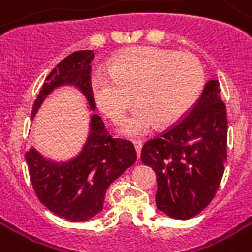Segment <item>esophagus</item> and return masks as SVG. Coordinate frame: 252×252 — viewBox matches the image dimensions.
Listing matches in <instances>:
<instances>
[{"instance_id":"obj_1","label":"esophagus","mask_w":252,"mask_h":252,"mask_svg":"<svg viewBox=\"0 0 252 252\" xmlns=\"http://www.w3.org/2000/svg\"><path fill=\"white\" fill-rule=\"evenodd\" d=\"M134 146H135V149H136V153H138V158H139V153H141V149H142V141L135 139Z\"/></svg>"}]
</instances>
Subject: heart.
Wrapping results in <instances>:
<instances>
[{"label":"heart","instance_id":"obj_1","mask_svg":"<svg viewBox=\"0 0 252 252\" xmlns=\"http://www.w3.org/2000/svg\"><path fill=\"white\" fill-rule=\"evenodd\" d=\"M204 86L205 71L198 57L156 47L129 48L111 61L109 72L91 76L93 100L111 121L124 118L134 94L139 101L120 129L126 136L146 134L158 123L174 124L195 104Z\"/></svg>","mask_w":252,"mask_h":252}]
</instances>
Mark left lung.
Here are the masks:
<instances>
[{"instance_id": "8db88e82", "label": "left lung", "mask_w": 252, "mask_h": 252, "mask_svg": "<svg viewBox=\"0 0 252 252\" xmlns=\"http://www.w3.org/2000/svg\"><path fill=\"white\" fill-rule=\"evenodd\" d=\"M227 159V114L220 85L209 81L189 113L146 141L141 160L156 173V206L191 219L216 195Z\"/></svg>"}]
</instances>
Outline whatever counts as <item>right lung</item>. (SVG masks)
<instances>
[{
  "mask_svg": "<svg viewBox=\"0 0 252 252\" xmlns=\"http://www.w3.org/2000/svg\"><path fill=\"white\" fill-rule=\"evenodd\" d=\"M92 50L65 57L48 74L34 100L32 117L43 100L63 85H74L85 94L92 110L96 104L91 92ZM32 186L48 211L71 221L89 220L103 209L109 186L136 161L132 142L113 138L101 118L92 116L91 132L82 152L65 163L47 160L34 148L25 155Z\"/></svg>",
  "mask_w": 252,
  "mask_h": 252,
  "instance_id": "right-lung-1",
  "label": "right lung"
}]
</instances>
